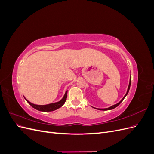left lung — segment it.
I'll return each instance as SVG.
<instances>
[{"label":"left lung","mask_w":154,"mask_h":154,"mask_svg":"<svg viewBox=\"0 0 154 154\" xmlns=\"http://www.w3.org/2000/svg\"><path fill=\"white\" fill-rule=\"evenodd\" d=\"M130 84H131V74H130V76L129 84H128V86L127 91V92H126V94H125V95L124 96V97H123V98L122 99V100H121L119 102H118V103H116V104H115V105H112V106H111L109 107V108H106V109H97V108H94V107H93V108L96 109H97V110H112V109H115L116 107H117V106H118L121 103H122V102L123 101V100H124L125 97L126 96H127V95L128 94V91H129V89H130Z\"/></svg>","instance_id":"8db88e82"}]
</instances>
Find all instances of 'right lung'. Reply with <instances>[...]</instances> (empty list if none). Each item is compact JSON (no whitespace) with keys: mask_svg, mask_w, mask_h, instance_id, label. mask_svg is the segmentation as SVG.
<instances>
[{"mask_svg":"<svg viewBox=\"0 0 154 154\" xmlns=\"http://www.w3.org/2000/svg\"><path fill=\"white\" fill-rule=\"evenodd\" d=\"M67 91L66 92V93H65V94L61 100H60L58 102H56V103H53L44 105H39L33 104L27 100L25 97L24 98L27 101V103H28L32 107V108L35 109L37 110L42 111V112H51V111H54L55 110H57L60 108V107H62L65 103V102H66L67 100Z\"/></svg>","mask_w":154,"mask_h":154,"instance_id":"obj_1","label":"right lung"}]
</instances>
